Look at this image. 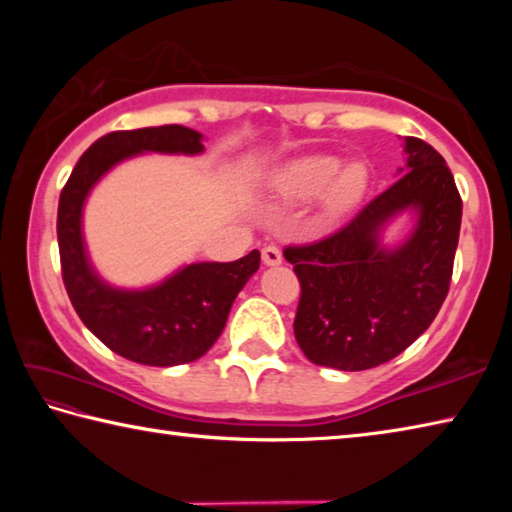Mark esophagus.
Returning a JSON list of instances; mask_svg holds the SVG:
<instances>
[{
  "label": "esophagus",
  "instance_id": "esophagus-1",
  "mask_svg": "<svg viewBox=\"0 0 512 512\" xmlns=\"http://www.w3.org/2000/svg\"><path fill=\"white\" fill-rule=\"evenodd\" d=\"M262 262H264L266 266H277V264H280V262H282L280 248L273 246V244L264 246V248H262Z\"/></svg>",
  "mask_w": 512,
  "mask_h": 512
}]
</instances>
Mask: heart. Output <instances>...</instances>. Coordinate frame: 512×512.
<instances>
[{"instance_id": "obj_1", "label": "heart", "mask_w": 512, "mask_h": 512, "mask_svg": "<svg viewBox=\"0 0 512 512\" xmlns=\"http://www.w3.org/2000/svg\"><path fill=\"white\" fill-rule=\"evenodd\" d=\"M341 169V160L332 158V155H316V158H307L302 162H296L293 167L284 173L280 180V192L300 201V198L316 196L318 192L329 185V180L336 176V171ZM368 187V169L366 164L352 162L345 167L339 178L334 180L332 192H329V210L343 212L348 210L363 196Z\"/></svg>"}]
</instances>
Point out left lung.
Instances as JSON below:
<instances>
[{
  "label": "left lung",
  "instance_id": "obj_1",
  "mask_svg": "<svg viewBox=\"0 0 512 512\" xmlns=\"http://www.w3.org/2000/svg\"><path fill=\"white\" fill-rule=\"evenodd\" d=\"M404 151L402 176L348 223L318 241L284 248L300 282L293 332L316 366L354 372L395 359L447 298L461 194L431 144L406 137ZM406 206L419 212V225L400 249L386 251L378 246V230Z\"/></svg>",
  "mask_w": 512,
  "mask_h": 512
}]
</instances>
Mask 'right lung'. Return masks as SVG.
Wrapping results in <instances>:
<instances>
[{
	"instance_id": "right-lung-1",
	"label": "right lung",
	"mask_w": 512,
	"mask_h": 512,
	"mask_svg": "<svg viewBox=\"0 0 512 512\" xmlns=\"http://www.w3.org/2000/svg\"><path fill=\"white\" fill-rule=\"evenodd\" d=\"M142 151L201 153V133L167 124L115 131L81 155L58 201V250L67 296L85 327L112 352L144 366L201 359L219 339L237 293L259 268V250L237 262L189 264L146 291L101 282L85 257L81 210L92 185L117 162Z\"/></svg>"
}]
</instances>
